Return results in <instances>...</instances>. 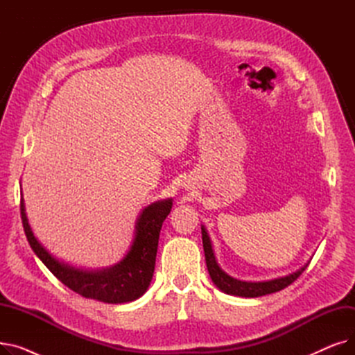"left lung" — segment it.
I'll return each instance as SVG.
<instances>
[{
  "label": "left lung",
  "mask_w": 355,
  "mask_h": 355,
  "mask_svg": "<svg viewBox=\"0 0 355 355\" xmlns=\"http://www.w3.org/2000/svg\"><path fill=\"white\" fill-rule=\"evenodd\" d=\"M201 236H202V248H204V254H206V263L207 269L210 273L211 281L214 285L227 295H234V296H243V297H257V296H263L268 293H275L285 289L289 286L292 282H295L297 277L302 275V272L306 269L308 265L302 266L300 270H296L288 276L284 277H277L272 279V281L266 282H245V281H239V279H234L229 276L225 270H221L218 266L217 260L214 257V252L211 248V241L207 234V230L201 226Z\"/></svg>",
  "instance_id": "8db88e82"
}]
</instances>
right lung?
I'll use <instances>...</instances> for the list:
<instances>
[{"label": "right lung", "mask_w": 355, "mask_h": 355, "mask_svg": "<svg viewBox=\"0 0 355 355\" xmlns=\"http://www.w3.org/2000/svg\"><path fill=\"white\" fill-rule=\"evenodd\" d=\"M24 207V200L21 198V220L28 243L33 252L62 284L89 300L106 304H125L141 297L151 284L159 232L164 220L171 211L173 200L157 201L145 207L137 221L132 246L119 263L102 270L76 269L53 257L34 237Z\"/></svg>", "instance_id": "right-lung-1"}]
</instances>
